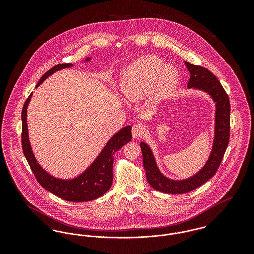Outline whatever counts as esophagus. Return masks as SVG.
<instances>
[{
    "label": "esophagus",
    "instance_id": "esophagus-1",
    "mask_svg": "<svg viewBox=\"0 0 254 254\" xmlns=\"http://www.w3.org/2000/svg\"><path fill=\"white\" fill-rule=\"evenodd\" d=\"M145 133V128L142 124L140 123H136L133 125V129H132V134L134 138H140L141 136H143Z\"/></svg>",
    "mask_w": 254,
    "mask_h": 254
}]
</instances>
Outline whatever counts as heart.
<instances>
[{
	"instance_id": "obj_1",
	"label": "heart",
	"mask_w": 254,
	"mask_h": 254,
	"mask_svg": "<svg viewBox=\"0 0 254 254\" xmlns=\"http://www.w3.org/2000/svg\"><path fill=\"white\" fill-rule=\"evenodd\" d=\"M178 72L164 65L156 56H146L130 65L120 78V91L131 101H138L151 91L156 98L169 94L178 83Z\"/></svg>"
}]
</instances>
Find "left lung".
<instances>
[{
	"instance_id": "1",
	"label": "left lung",
	"mask_w": 254,
	"mask_h": 254,
	"mask_svg": "<svg viewBox=\"0 0 254 254\" xmlns=\"http://www.w3.org/2000/svg\"><path fill=\"white\" fill-rule=\"evenodd\" d=\"M185 64L190 73L188 87H194L207 92L216 102L215 139L206 165L196 175L183 181H173L164 177L159 172L149 147L145 143L141 144L145 176L149 185L154 190L171 194L191 191L212 178L217 172L230 140V101L226 91L217 77L205 67L188 62H185Z\"/></svg>"
}]
</instances>
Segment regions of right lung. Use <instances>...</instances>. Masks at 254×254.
<instances>
[{
  "label": "right lung",
  "instance_id": "1",
  "mask_svg": "<svg viewBox=\"0 0 254 254\" xmlns=\"http://www.w3.org/2000/svg\"><path fill=\"white\" fill-rule=\"evenodd\" d=\"M89 60V59H87ZM72 64H60L49 69L39 80L38 87L48 76L60 69L72 66ZM32 93L24 103L21 118L22 133L21 144L25 158L36 178L38 183L55 195L72 202H82L96 199L109 190L112 184V164L114 153L123 145L132 140V126H126L115 134L110 140L95 162L82 175L73 180H60L52 177L44 171L37 162L28 139L27 130V107Z\"/></svg>",
  "mask_w": 254,
  "mask_h": 254
}]
</instances>
